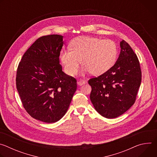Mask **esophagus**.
Listing matches in <instances>:
<instances>
[{"label":"esophagus","mask_w":157,"mask_h":157,"mask_svg":"<svg viewBox=\"0 0 157 157\" xmlns=\"http://www.w3.org/2000/svg\"><path fill=\"white\" fill-rule=\"evenodd\" d=\"M77 84H78V86H82V85L85 84V81H83V80H79V81H78Z\"/></svg>","instance_id":"esophagus-1"}]
</instances>
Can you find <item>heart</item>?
Instances as JSON below:
<instances>
[{
  "label": "heart",
  "instance_id": "obj_1",
  "mask_svg": "<svg viewBox=\"0 0 157 157\" xmlns=\"http://www.w3.org/2000/svg\"><path fill=\"white\" fill-rule=\"evenodd\" d=\"M71 50H62L59 59L65 72L75 75L79 68L80 60L83 65L81 75L89 72L94 75H102L113 67L117 58L116 43L111 40L82 36L70 43Z\"/></svg>",
  "mask_w": 157,
  "mask_h": 157
}]
</instances>
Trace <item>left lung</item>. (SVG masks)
Here are the masks:
<instances>
[{"instance_id": "8db88e82", "label": "left lung", "mask_w": 157, "mask_h": 157, "mask_svg": "<svg viewBox=\"0 0 157 157\" xmlns=\"http://www.w3.org/2000/svg\"><path fill=\"white\" fill-rule=\"evenodd\" d=\"M120 47L114 65L88 81L92 88L91 102L98 113L107 119L117 117L130 108L141 84L142 72L136 54L124 40Z\"/></svg>"}]
</instances>
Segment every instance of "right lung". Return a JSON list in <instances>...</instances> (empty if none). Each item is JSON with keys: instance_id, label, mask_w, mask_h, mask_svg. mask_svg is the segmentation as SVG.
Here are the masks:
<instances>
[{"instance_id": "right-lung-1", "label": "right lung", "mask_w": 157, "mask_h": 157, "mask_svg": "<svg viewBox=\"0 0 157 157\" xmlns=\"http://www.w3.org/2000/svg\"><path fill=\"white\" fill-rule=\"evenodd\" d=\"M63 36L37 39L22 56L16 77L23 105L33 118L46 123L60 120L76 91V80L66 75L59 64Z\"/></svg>"}]
</instances>
